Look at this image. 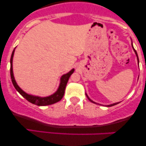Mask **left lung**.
Returning <instances> with one entry per match:
<instances>
[{
    "instance_id": "left-lung-1",
    "label": "left lung",
    "mask_w": 146,
    "mask_h": 146,
    "mask_svg": "<svg viewBox=\"0 0 146 146\" xmlns=\"http://www.w3.org/2000/svg\"><path fill=\"white\" fill-rule=\"evenodd\" d=\"M132 47H133V46H132ZM133 49H134V51H135V53H136V55H137V60H138V63H139V58H138V55H137V51H136V50L135 49V48H134V47H133ZM86 97H87V98L88 99V100H89V101H90V102H93V101H92L91 100H90L89 98H88V95H86ZM93 103H95V102H93ZM119 102H118V103H115V104H110V105H108L107 106H108V107H110V106H115V105H116V104H119Z\"/></svg>"
}]
</instances>
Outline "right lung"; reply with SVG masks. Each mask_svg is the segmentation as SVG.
Returning a JSON list of instances; mask_svg holds the SVG:
<instances>
[{
  "label": "right lung",
  "mask_w": 146,
  "mask_h": 146,
  "mask_svg": "<svg viewBox=\"0 0 146 146\" xmlns=\"http://www.w3.org/2000/svg\"><path fill=\"white\" fill-rule=\"evenodd\" d=\"M14 51L15 49H14L12 53H11V59H10V63H11V66H10V75H11V81H12L13 85H14L15 88H16V90H17L18 93H19L23 97V98L26 99L28 102H31V104H36L38 106L51 105L60 101V100H62V98H63L64 95V90H65V88H66V84H67L68 79H69L70 76H71V75L73 74V72H74V69H72L71 71L68 72V73H66V74L62 76L61 80H60L59 88H58V90H57L53 95H50V96L48 97H46V98H40V97L33 96V95H28L27 93H26L25 92L23 91V90L18 86V84H16V81H15L14 73H13V69H12V60H13V56H14Z\"/></svg>",
  "instance_id": "1"
}]
</instances>
